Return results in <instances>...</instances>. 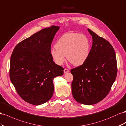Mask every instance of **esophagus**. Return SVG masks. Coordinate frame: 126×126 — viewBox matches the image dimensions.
Returning a JSON list of instances; mask_svg holds the SVG:
<instances>
[{
	"label": "esophagus",
	"mask_w": 126,
	"mask_h": 126,
	"mask_svg": "<svg viewBox=\"0 0 126 126\" xmlns=\"http://www.w3.org/2000/svg\"><path fill=\"white\" fill-rule=\"evenodd\" d=\"M69 72V70H68L67 69H64V73H66L67 72Z\"/></svg>",
	"instance_id": "obj_1"
}]
</instances>
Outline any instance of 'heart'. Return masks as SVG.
Segmentation results:
<instances>
[{"instance_id": "heart-1", "label": "heart", "mask_w": 126, "mask_h": 126, "mask_svg": "<svg viewBox=\"0 0 126 126\" xmlns=\"http://www.w3.org/2000/svg\"><path fill=\"white\" fill-rule=\"evenodd\" d=\"M55 48H52L51 54L55 63L62 65L67 59L75 66L83 64L88 59L90 43L85 35L68 33L63 35L56 43Z\"/></svg>"}]
</instances>
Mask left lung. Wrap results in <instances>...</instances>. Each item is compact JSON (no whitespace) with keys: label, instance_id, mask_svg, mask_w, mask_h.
Returning <instances> with one entry per match:
<instances>
[{"label":"left lung","instance_id":"obj_1","mask_svg":"<svg viewBox=\"0 0 126 126\" xmlns=\"http://www.w3.org/2000/svg\"><path fill=\"white\" fill-rule=\"evenodd\" d=\"M92 46L87 61L71 70L73 76L72 93L79 103L92 105L108 95L116 80L117 64L116 53L110 43L88 28Z\"/></svg>","mask_w":126,"mask_h":126}]
</instances>
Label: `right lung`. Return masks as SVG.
I'll return each mask as SVG.
<instances>
[{
  "instance_id": "obj_1",
  "label": "right lung",
  "mask_w": 126,
  "mask_h": 126,
  "mask_svg": "<svg viewBox=\"0 0 126 126\" xmlns=\"http://www.w3.org/2000/svg\"><path fill=\"white\" fill-rule=\"evenodd\" d=\"M59 27L44 28L19 43L10 57L9 77L20 98L33 105L47 102L54 92L53 79L64 68L53 62L51 46Z\"/></svg>"
}]
</instances>
